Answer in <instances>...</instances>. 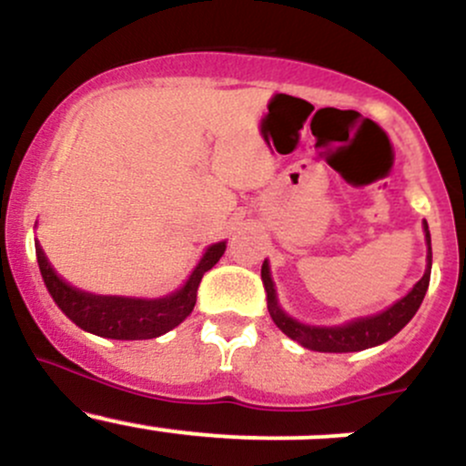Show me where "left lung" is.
Instances as JSON below:
<instances>
[{
    "mask_svg": "<svg viewBox=\"0 0 466 466\" xmlns=\"http://www.w3.org/2000/svg\"><path fill=\"white\" fill-rule=\"evenodd\" d=\"M424 232H426V243H429V255H426V272L415 286H412L410 293L406 298H401L399 302H394L392 307L385 309V311L377 313V316L359 318V320H351L340 327H311V324H302L293 320L290 316H286L284 311L277 304V293L275 284L270 279V268L268 261H263L261 266V279L263 289L268 295V311H270L272 322L281 329L289 338L298 340L299 345L307 347L313 351H329V354H347V351H360L368 350V347H377L388 342L390 338L397 336L408 322L412 320V316L420 309L421 299H424L426 290H429L431 281V266H433V252H431V232L429 225L424 220Z\"/></svg>",
    "mask_w": 466,
    "mask_h": 466,
    "instance_id": "1",
    "label": "left lung"
}]
</instances>
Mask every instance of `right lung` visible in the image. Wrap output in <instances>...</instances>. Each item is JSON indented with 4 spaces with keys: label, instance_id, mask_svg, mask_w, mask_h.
<instances>
[{
    "label": "right lung",
    "instance_id": "obj_1",
    "mask_svg": "<svg viewBox=\"0 0 466 466\" xmlns=\"http://www.w3.org/2000/svg\"><path fill=\"white\" fill-rule=\"evenodd\" d=\"M225 241L214 243L207 248L203 259L194 268L187 284L176 293L157 299L142 298H121V295H94L87 290H78L69 286L58 272L51 268L45 250L35 241L37 266H40L42 279L46 290L58 304L60 311L69 318L76 327L86 329L101 338L112 340H148L177 327L196 307V295L203 275L216 261L223 257Z\"/></svg>",
    "mask_w": 466,
    "mask_h": 466
}]
</instances>
